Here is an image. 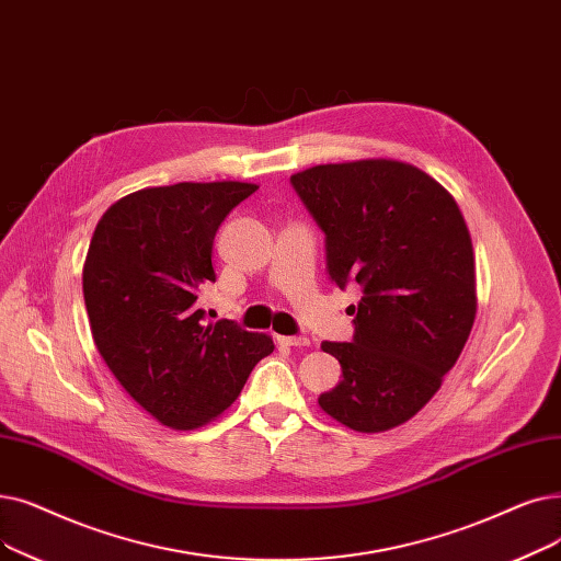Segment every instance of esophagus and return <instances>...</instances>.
<instances>
[{
    "instance_id": "34e87169",
    "label": "esophagus",
    "mask_w": 561,
    "mask_h": 561,
    "mask_svg": "<svg viewBox=\"0 0 561 561\" xmlns=\"http://www.w3.org/2000/svg\"><path fill=\"white\" fill-rule=\"evenodd\" d=\"M277 344H279V346L302 348V346H309V339H307V336H277Z\"/></svg>"
}]
</instances>
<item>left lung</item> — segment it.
I'll return each instance as SVG.
<instances>
[{
    "instance_id": "8db88e82",
    "label": "left lung",
    "mask_w": 561,
    "mask_h": 561,
    "mask_svg": "<svg viewBox=\"0 0 561 561\" xmlns=\"http://www.w3.org/2000/svg\"><path fill=\"white\" fill-rule=\"evenodd\" d=\"M290 183L325 231L332 282L362 286L353 341L321 344L344 378L319 405L359 433L394 428L433 399L472 332L468 225L440 183L401 160L316 164Z\"/></svg>"
}]
</instances>
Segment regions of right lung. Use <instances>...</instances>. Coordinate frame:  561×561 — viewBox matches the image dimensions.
Masks as SVG:
<instances>
[{"mask_svg": "<svg viewBox=\"0 0 561 561\" xmlns=\"http://www.w3.org/2000/svg\"><path fill=\"white\" fill-rule=\"evenodd\" d=\"M256 183L144 187L95 225L82 290L93 344L118 385L162 426L199 428L238 399L273 336L206 323L199 290L215 282L213 240Z\"/></svg>", "mask_w": 561, "mask_h": 561, "instance_id": "obj_1", "label": "right lung"}]
</instances>
